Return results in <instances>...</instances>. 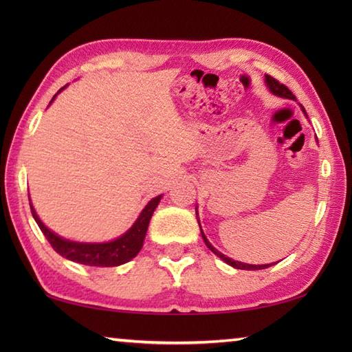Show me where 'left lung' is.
<instances>
[{"label":"left lung","instance_id":"1","mask_svg":"<svg viewBox=\"0 0 352 352\" xmlns=\"http://www.w3.org/2000/svg\"><path fill=\"white\" fill-rule=\"evenodd\" d=\"M265 78H266V85H267V87H269V91H271L274 95L281 96V98L295 100V95L289 91L287 86H284L283 83H280L278 80H275V78L271 77V76H265ZM301 109H302V111L305 113V110H304L302 106H301ZM305 116H307V115H305ZM198 223H199V222H198ZM199 228H201V227H199ZM201 236H203V239H204V242H206L208 250H210L213 254H216V256H218L221 260L226 261L227 265L233 266V267H236V269H245V271H258V269H266V267L274 265V263H271V265H248V263H242V261H236V260H233V258L223 256L222 252H219L218 250H216L214 246L207 241V237H206V234L203 233V230H201Z\"/></svg>","mask_w":352,"mask_h":352}]
</instances>
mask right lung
I'll return each mask as SVG.
<instances>
[{"label": "right lung", "instance_id": "add662e5", "mask_svg": "<svg viewBox=\"0 0 352 352\" xmlns=\"http://www.w3.org/2000/svg\"><path fill=\"white\" fill-rule=\"evenodd\" d=\"M65 87H62L60 91H63ZM54 98L56 95L52 96L51 101H54ZM160 198L162 195L149 201L146 207L139 214L138 221L133 223V227L126 231L125 234L106 243H80V242L66 241V239L52 233L51 230H48L43 226L42 221L39 219V216H37V213L34 212L32 203H30V208H32L33 218L37 222L39 228L42 230L43 236L47 237V241L51 243L52 250H54L57 254H60L62 257L76 261V263H80V265L111 267V266L124 265L126 261H130L133 257L138 256L139 251L142 250V245H144V239L146 234L149 219H151L155 207L159 206Z\"/></svg>", "mask_w": 352, "mask_h": 352}]
</instances>
